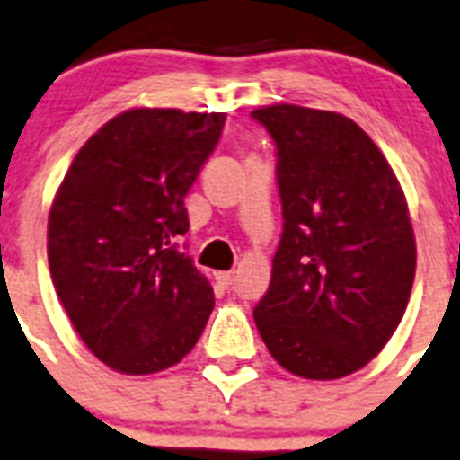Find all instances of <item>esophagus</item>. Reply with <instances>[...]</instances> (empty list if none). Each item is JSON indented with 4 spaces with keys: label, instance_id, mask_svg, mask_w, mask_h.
I'll list each match as a JSON object with an SVG mask.
<instances>
[{
    "label": "esophagus",
    "instance_id": "esophagus-1",
    "mask_svg": "<svg viewBox=\"0 0 460 460\" xmlns=\"http://www.w3.org/2000/svg\"><path fill=\"white\" fill-rule=\"evenodd\" d=\"M234 278H236V273H234V271H217V273H215V280H217L222 288H231V285H234Z\"/></svg>",
    "mask_w": 460,
    "mask_h": 460
}]
</instances>
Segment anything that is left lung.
<instances>
[{
	"label": "left lung",
	"mask_w": 460,
	"mask_h": 460,
	"mask_svg": "<svg viewBox=\"0 0 460 460\" xmlns=\"http://www.w3.org/2000/svg\"><path fill=\"white\" fill-rule=\"evenodd\" d=\"M278 149L283 238L254 325L302 379L349 376L407 308L416 241L391 164L353 119L276 102L252 111Z\"/></svg>",
	"instance_id": "8db88e82"
}]
</instances>
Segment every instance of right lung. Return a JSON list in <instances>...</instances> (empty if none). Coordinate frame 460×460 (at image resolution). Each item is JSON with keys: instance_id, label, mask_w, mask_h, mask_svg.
I'll return each mask as SVG.
<instances>
[{"instance_id": "obj_1", "label": "right lung", "mask_w": 460, "mask_h": 460, "mask_svg": "<svg viewBox=\"0 0 460 460\" xmlns=\"http://www.w3.org/2000/svg\"><path fill=\"white\" fill-rule=\"evenodd\" d=\"M224 111L133 107L76 152L49 212L53 288L81 341L121 374H156L194 349L215 308L208 278L177 250L184 196Z\"/></svg>"}]
</instances>
